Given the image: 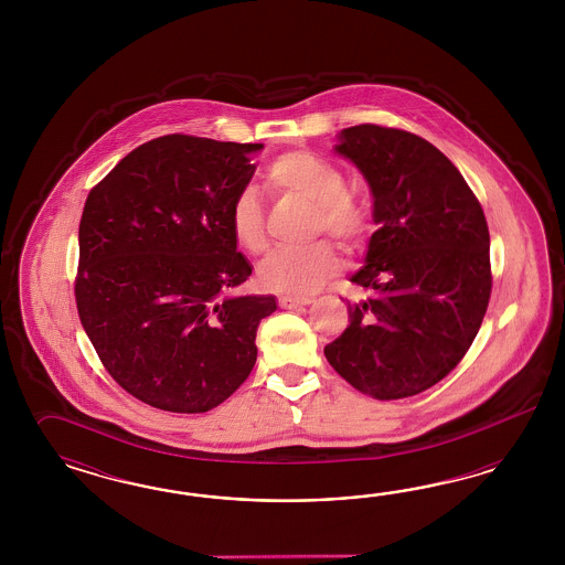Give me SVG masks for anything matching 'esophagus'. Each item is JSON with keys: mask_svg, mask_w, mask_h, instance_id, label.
Wrapping results in <instances>:
<instances>
[{"mask_svg": "<svg viewBox=\"0 0 565 565\" xmlns=\"http://www.w3.org/2000/svg\"><path fill=\"white\" fill-rule=\"evenodd\" d=\"M310 305V298H294V296H279V307L286 310H294V308H302Z\"/></svg>", "mask_w": 565, "mask_h": 565, "instance_id": "esophagus-1", "label": "esophagus"}]
</instances>
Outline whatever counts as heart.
I'll use <instances>...</instances> for the list:
<instances>
[{
    "label": "heart",
    "instance_id": "1",
    "mask_svg": "<svg viewBox=\"0 0 565 565\" xmlns=\"http://www.w3.org/2000/svg\"><path fill=\"white\" fill-rule=\"evenodd\" d=\"M267 186L315 206L312 234L326 232L343 244H359L369 232V209L348 192L340 168L312 153L279 154L265 171ZM230 230L246 253L267 246L265 211L255 190H239L230 205ZM340 271V257L327 242L307 248L275 250L258 265V281L267 290L308 296L321 290Z\"/></svg>",
    "mask_w": 565,
    "mask_h": 565
}]
</instances>
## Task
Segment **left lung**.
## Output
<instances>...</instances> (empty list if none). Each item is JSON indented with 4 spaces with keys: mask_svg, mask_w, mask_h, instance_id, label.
I'll return each instance as SVG.
<instances>
[{
    "mask_svg": "<svg viewBox=\"0 0 565 565\" xmlns=\"http://www.w3.org/2000/svg\"><path fill=\"white\" fill-rule=\"evenodd\" d=\"M333 151L373 194L375 234L350 277L371 298L350 302V326L326 359L375 399L420 394L449 375L479 333L491 296L489 227L462 173L404 130L343 128Z\"/></svg>",
    "mask_w": 565,
    "mask_h": 565,
    "instance_id": "left-lung-1",
    "label": "left lung"
}]
</instances>
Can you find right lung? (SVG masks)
<instances>
[{"mask_svg":"<svg viewBox=\"0 0 565 565\" xmlns=\"http://www.w3.org/2000/svg\"><path fill=\"white\" fill-rule=\"evenodd\" d=\"M260 142L170 135L126 154L86 199L76 307L116 383L159 411H213L257 362L275 296L238 294L253 274L230 230Z\"/></svg>","mask_w":565,"mask_h":565,"instance_id":"obj_1","label":"right lung"}]
</instances>
